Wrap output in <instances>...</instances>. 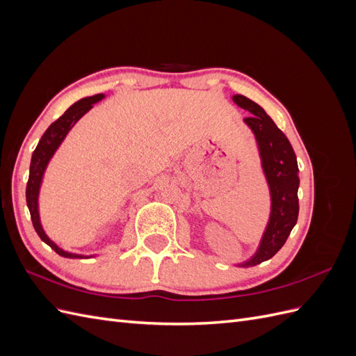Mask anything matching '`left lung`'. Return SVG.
Wrapping results in <instances>:
<instances>
[{"label": "left lung", "mask_w": 356, "mask_h": 356, "mask_svg": "<svg viewBox=\"0 0 356 356\" xmlns=\"http://www.w3.org/2000/svg\"><path fill=\"white\" fill-rule=\"evenodd\" d=\"M233 101L252 115L245 123L255 134L263 160V169L272 193V215L258 252L245 266H257L272 258L286 242L298 218V166L288 138L260 105L246 96L236 95Z\"/></svg>", "instance_id": "8db88e82"}]
</instances>
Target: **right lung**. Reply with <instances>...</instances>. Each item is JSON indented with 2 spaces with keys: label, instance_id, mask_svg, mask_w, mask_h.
Instances as JSON below:
<instances>
[{
  "label": "right lung",
  "instance_id": "right-lung-1",
  "mask_svg": "<svg viewBox=\"0 0 356 356\" xmlns=\"http://www.w3.org/2000/svg\"><path fill=\"white\" fill-rule=\"evenodd\" d=\"M104 98V95H95V96H89V98L80 99L79 102H75L72 106L63 113L56 122H53L47 131L44 132V135L41 136L40 143L37 145V148L32 153V159H31V166H29V178H28V184H26V204L29 208V213H31V220H32V225L37 232V234L40 236V239L42 242H46L53 251L56 254H59L60 257H67V258H88L84 255H79V254H71V252H65L62 251L59 246H56L53 243L46 233L42 232L41 224H40V217H38V191H40V184L42 179V174H44V169L49 163L50 157L53 156V153L56 152V148L60 145V143L63 141V138L67 136V134L70 132V129L74 126V123L79 120V118L88 113L92 105L95 102H98Z\"/></svg>",
  "mask_w": 356,
  "mask_h": 356
}]
</instances>
